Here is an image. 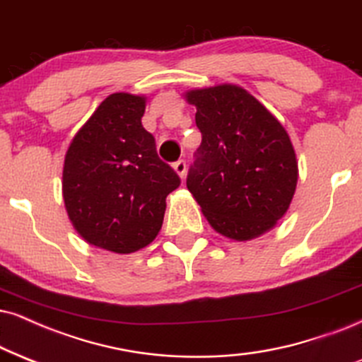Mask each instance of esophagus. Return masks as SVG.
<instances>
[{"label": "esophagus", "instance_id": "1", "mask_svg": "<svg viewBox=\"0 0 362 362\" xmlns=\"http://www.w3.org/2000/svg\"><path fill=\"white\" fill-rule=\"evenodd\" d=\"M173 168H174V171H176L177 176L181 177V180L186 176V163H185V160H177V163L173 164Z\"/></svg>", "mask_w": 362, "mask_h": 362}]
</instances>
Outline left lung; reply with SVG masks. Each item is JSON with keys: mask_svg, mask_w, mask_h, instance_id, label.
I'll return each instance as SVG.
<instances>
[{"mask_svg": "<svg viewBox=\"0 0 362 362\" xmlns=\"http://www.w3.org/2000/svg\"><path fill=\"white\" fill-rule=\"evenodd\" d=\"M203 141L188 186L211 228L236 242L282 220L296 194V149L279 119L238 86L185 92Z\"/></svg>", "mask_w": 362, "mask_h": 362, "instance_id": "left-lung-1", "label": "left lung"}]
</instances>
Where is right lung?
<instances>
[{
  "mask_svg": "<svg viewBox=\"0 0 362 362\" xmlns=\"http://www.w3.org/2000/svg\"><path fill=\"white\" fill-rule=\"evenodd\" d=\"M146 102L144 95L110 93L74 136L62 173L74 228L92 247L120 255L158 236L168 194L181 182L142 127Z\"/></svg>",
  "mask_w": 362,
  "mask_h": 362,
  "instance_id": "add662e5",
  "label": "right lung"
}]
</instances>
